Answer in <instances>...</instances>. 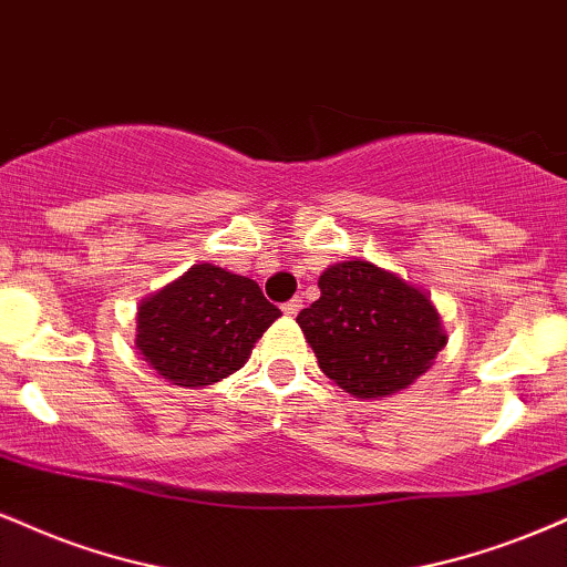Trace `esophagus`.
<instances>
[{
  "mask_svg": "<svg viewBox=\"0 0 567 567\" xmlns=\"http://www.w3.org/2000/svg\"><path fill=\"white\" fill-rule=\"evenodd\" d=\"M301 298H290L288 303H282V311H285V317H296L298 311H301Z\"/></svg>",
  "mask_w": 567,
  "mask_h": 567,
  "instance_id": "obj_1",
  "label": "esophagus"
}]
</instances>
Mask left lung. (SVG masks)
<instances>
[{
  "label": "left lung",
  "mask_w": 567,
  "mask_h": 567,
  "mask_svg": "<svg viewBox=\"0 0 567 567\" xmlns=\"http://www.w3.org/2000/svg\"><path fill=\"white\" fill-rule=\"evenodd\" d=\"M319 290L298 324L319 370L357 399L412 385L446 346L431 298L370 261L330 266Z\"/></svg>",
  "instance_id": "left-lung-1"
}]
</instances>
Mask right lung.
Wrapping results in <instances>:
<instances>
[{
    "label": "right lung",
    "instance_id": "obj_1",
    "mask_svg": "<svg viewBox=\"0 0 567 567\" xmlns=\"http://www.w3.org/2000/svg\"><path fill=\"white\" fill-rule=\"evenodd\" d=\"M282 317L254 279L195 264L142 301L136 349L174 385H214L248 361L266 327Z\"/></svg>",
    "mask_w": 567,
    "mask_h": 567
}]
</instances>
